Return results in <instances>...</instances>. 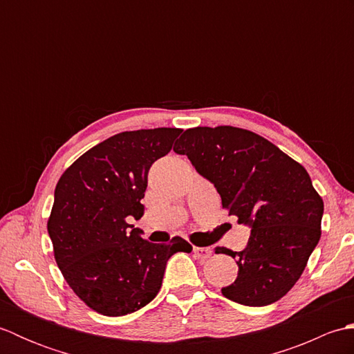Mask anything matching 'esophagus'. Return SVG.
Returning <instances> with one entry per match:
<instances>
[{
    "label": "esophagus",
    "mask_w": 354,
    "mask_h": 354,
    "mask_svg": "<svg viewBox=\"0 0 354 354\" xmlns=\"http://www.w3.org/2000/svg\"><path fill=\"white\" fill-rule=\"evenodd\" d=\"M193 252L201 260H207L209 259V255L213 254V251L209 250V248H199V246H193Z\"/></svg>",
    "instance_id": "34e87169"
}]
</instances>
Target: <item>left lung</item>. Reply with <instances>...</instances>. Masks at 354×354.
Returning a JSON list of instances; mask_svg holds the SVG:
<instances>
[{
    "mask_svg": "<svg viewBox=\"0 0 354 354\" xmlns=\"http://www.w3.org/2000/svg\"><path fill=\"white\" fill-rule=\"evenodd\" d=\"M173 150L213 183L222 207L251 227L243 251L216 248L237 260L225 298L261 307L283 298L301 277L321 237L324 202L301 164L272 142L234 126L187 129Z\"/></svg>",
    "mask_w": 354,
    "mask_h": 354,
    "instance_id": "8db88e82",
    "label": "left lung"
}]
</instances>
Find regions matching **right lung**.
I'll return each instance as SVG.
<instances>
[{
  "instance_id": "add662e5",
  "label": "right lung",
  "mask_w": 354,
  "mask_h": 354,
  "mask_svg": "<svg viewBox=\"0 0 354 354\" xmlns=\"http://www.w3.org/2000/svg\"><path fill=\"white\" fill-rule=\"evenodd\" d=\"M183 129L117 133L77 158L59 179L47 222L59 269L89 309L123 317L160 292L167 260L192 252L183 237L150 243L127 217L145 214L147 173Z\"/></svg>"
}]
</instances>
